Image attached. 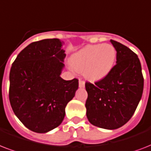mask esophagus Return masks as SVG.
<instances>
[{"label": "esophagus", "mask_w": 151, "mask_h": 151, "mask_svg": "<svg viewBox=\"0 0 151 151\" xmlns=\"http://www.w3.org/2000/svg\"><path fill=\"white\" fill-rule=\"evenodd\" d=\"M79 87L80 88H84L85 87V81L82 80H79Z\"/></svg>", "instance_id": "1"}]
</instances>
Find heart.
<instances>
[{
    "label": "heart",
    "instance_id": "b5f03b06",
    "mask_svg": "<svg viewBox=\"0 0 151 151\" xmlns=\"http://www.w3.org/2000/svg\"><path fill=\"white\" fill-rule=\"evenodd\" d=\"M117 58L114 47L110 44L88 45L70 59L71 66L76 71L85 73L88 79H102L112 70Z\"/></svg>",
    "mask_w": 151,
    "mask_h": 151
}]
</instances>
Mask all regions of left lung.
<instances>
[{
    "label": "left lung",
    "mask_w": 151,
    "mask_h": 151,
    "mask_svg": "<svg viewBox=\"0 0 151 151\" xmlns=\"http://www.w3.org/2000/svg\"><path fill=\"white\" fill-rule=\"evenodd\" d=\"M117 52L112 70L94 84L85 83L86 114L95 126L116 129L129 122L143 91V77L137 55L124 45L110 40Z\"/></svg>",
    "instance_id": "8db88e82"
}]
</instances>
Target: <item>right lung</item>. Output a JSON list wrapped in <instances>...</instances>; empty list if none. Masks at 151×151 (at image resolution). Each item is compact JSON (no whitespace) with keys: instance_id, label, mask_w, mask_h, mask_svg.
I'll return each mask as SVG.
<instances>
[{"instance_id":"add662e5","label":"right lung","mask_w":151,"mask_h":151,"mask_svg":"<svg viewBox=\"0 0 151 151\" xmlns=\"http://www.w3.org/2000/svg\"><path fill=\"white\" fill-rule=\"evenodd\" d=\"M59 39L35 41L20 52L11 67L9 100L29 130L45 133L61 124L65 108L78 88V80L61 78L65 51Z\"/></svg>"}]
</instances>
